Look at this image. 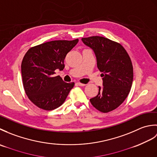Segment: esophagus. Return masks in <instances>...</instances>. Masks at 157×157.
<instances>
[{"instance_id": "obj_1", "label": "esophagus", "mask_w": 157, "mask_h": 157, "mask_svg": "<svg viewBox=\"0 0 157 157\" xmlns=\"http://www.w3.org/2000/svg\"><path fill=\"white\" fill-rule=\"evenodd\" d=\"M76 84L78 85V86H86V84H82V83H80V82H77Z\"/></svg>"}]
</instances>
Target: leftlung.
I'll list each match as a JSON object with an SVG mask.
<instances>
[{
  "label": "left lung",
  "mask_w": 157,
  "mask_h": 157,
  "mask_svg": "<svg viewBox=\"0 0 157 157\" xmlns=\"http://www.w3.org/2000/svg\"><path fill=\"white\" fill-rule=\"evenodd\" d=\"M82 41L94 51L102 72L103 86H98L97 96L90 101L99 111H111L122 104L131 90L134 77L131 59L121 44L108 38L91 36Z\"/></svg>",
  "instance_id": "8db88e82"
}]
</instances>
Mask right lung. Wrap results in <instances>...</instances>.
<instances>
[{"label":"right lung","mask_w":157,"mask_h":157,"mask_svg":"<svg viewBox=\"0 0 157 157\" xmlns=\"http://www.w3.org/2000/svg\"><path fill=\"white\" fill-rule=\"evenodd\" d=\"M74 40H54L29 48L21 63L23 85L29 99L38 107L51 111L65 102L74 83H66L56 69L65 67L67 54L78 44Z\"/></svg>","instance_id":"add662e5"}]
</instances>
